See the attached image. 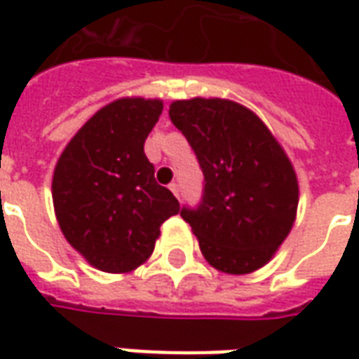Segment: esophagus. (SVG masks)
<instances>
[{
  "instance_id": "34e87169",
  "label": "esophagus",
  "mask_w": 359,
  "mask_h": 359,
  "mask_svg": "<svg viewBox=\"0 0 359 359\" xmlns=\"http://www.w3.org/2000/svg\"><path fill=\"white\" fill-rule=\"evenodd\" d=\"M169 188H171L172 194L177 196V198H180V188H179V184H177V182H172V184Z\"/></svg>"
}]
</instances>
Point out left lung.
Listing matches in <instances>:
<instances>
[{"label": "left lung", "instance_id": "8db88e82", "mask_svg": "<svg viewBox=\"0 0 359 359\" xmlns=\"http://www.w3.org/2000/svg\"><path fill=\"white\" fill-rule=\"evenodd\" d=\"M169 117L203 172L198 205L180 210L203 257L233 275L264 267L298 208V180L283 148L259 117L229 100L172 102Z\"/></svg>", "mask_w": 359, "mask_h": 359}]
</instances>
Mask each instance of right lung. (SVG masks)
Returning a JSON list of instances; mask_svg holds the SVG:
<instances>
[{
	"instance_id": "right-lung-1",
	"label": "right lung",
	"mask_w": 359,
	"mask_h": 359,
	"mask_svg": "<svg viewBox=\"0 0 359 359\" xmlns=\"http://www.w3.org/2000/svg\"><path fill=\"white\" fill-rule=\"evenodd\" d=\"M159 100L105 105L69 142L53 172V208L74 250L105 273H126L154 252L159 226L180 211L157 184L144 142L159 121Z\"/></svg>"
}]
</instances>
